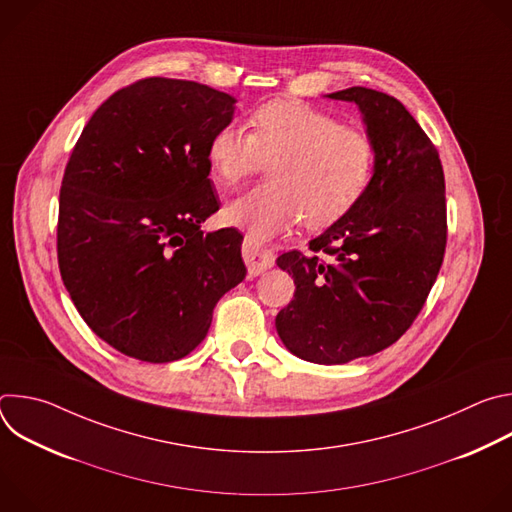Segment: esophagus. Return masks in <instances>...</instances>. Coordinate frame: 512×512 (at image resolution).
I'll return each instance as SVG.
<instances>
[{"label":"esophagus","mask_w":512,"mask_h":512,"mask_svg":"<svg viewBox=\"0 0 512 512\" xmlns=\"http://www.w3.org/2000/svg\"><path fill=\"white\" fill-rule=\"evenodd\" d=\"M243 259L247 263V271L251 277L261 275L269 267H273V253L269 249H263L259 243L251 241L249 237L243 241Z\"/></svg>","instance_id":"obj_1"}]
</instances>
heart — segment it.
Returning <instances> with one entry per match:
<instances>
[{"label": "heart", "instance_id": "heart-1", "mask_svg": "<svg viewBox=\"0 0 512 512\" xmlns=\"http://www.w3.org/2000/svg\"><path fill=\"white\" fill-rule=\"evenodd\" d=\"M375 143L334 115L296 99H273L249 115V133L225 125L212 133L206 162L221 186H235L271 162L269 182L229 202L223 221L255 243L294 229H324L369 190Z\"/></svg>", "mask_w": 512, "mask_h": 512}]
</instances>
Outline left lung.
I'll return each instance as SVG.
<instances>
[{
  "instance_id": "8db88e82",
  "label": "left lung",
  "mask_w": 512,
  "mask_h": 512,
  "mask_svg": "<svg viewBox=\"0 0 512 512\" xmlns=\"http://www.w3.org/2000/svg\"><path fill=\"white\" fill-rule=\"evenodd\" d=\"M326 97L358 107L375 172L360 202L310 241V255L277 257L296 294L275 328L291 354L344 364L397 342L421 312L446 251V184L435 145L395 97L364 87Z\"/></svg>"
}]
</instances>
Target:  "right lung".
Listing matches in <instances>:
<instances>
[{"label": "right lung", "mask_w": 512, "mask_h": 512, "mask_svg": "<svg viewBox=\"0 0 512 512\" xmlns=\"http://www.w3.org/2000/svg\"><path fill=\"white\" fill-rule=\"evenodd\" d=\"M237 99L152 77L113 93L64 170L58 267L79 314L115 350L172 362L206 336L247 267L237 229L204 233L218 210L206 148Z\"/></svg>", "instance_id": "add662e5"}]
</instances>
